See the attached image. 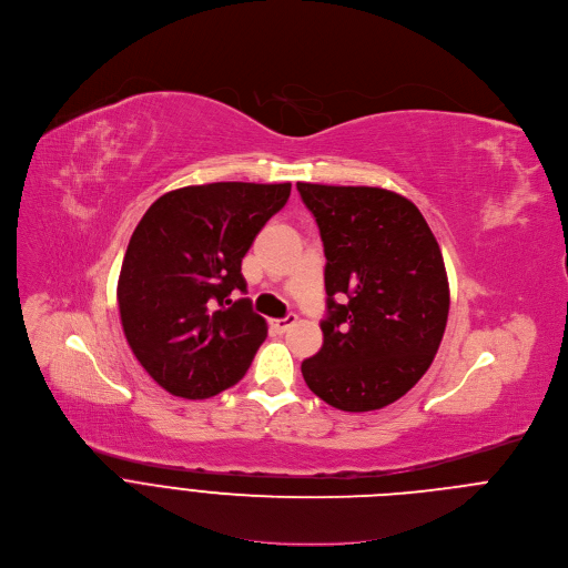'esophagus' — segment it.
I'll return each instance as SVG.
<instances>
[{
	"label": "esophagus",
	"instance_id": "1",
	"mask_svg": "<svg viewBox=\"0 0 568 568\" xmlns=\"http://www.w3.org/2000/svg\"><path fill=\"white\" fill-rule=\"evenodd\" d=\"M294 323H296V316H294V314H290V316H285V318H276V321H272V323H270V327H272V332H276V334H285Z\"/></svg>",
	"mask_w": 568,
	"mask_h": 568
}]
</instances>
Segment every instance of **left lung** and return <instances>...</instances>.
I'll list each match as a JSON object with an SVG mask.
<instances>
[{
    "instance_id": "8db88e82",
    "label": "left lung",
    "mask_w": 568,
    "mask_h": 568,
    "mask_svg": "<svg viewBox=\"0 0 568 568\" xmlns=\"http://www.w3.org/2000/svg\"><path fill=\"white\" fill-rule=\"evenodd\" d=\"M325 247L323 347L307 387L341 412H374L429 369L449 316L440 245L405 196L367 185L296 183Z\"/></svg>"
}]
</instances>
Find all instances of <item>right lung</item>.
<instances>
[{
  "label": "right lung",
  "instance_id": "1",
  "mask_svg": "<svg viewBox=\"0 0 568 568\" xmlns=\"http://www.w3.org/2000/svg\"><path fill=\"white\" fill-rule=\"evenodd\" d=\"M292 183L221 181L159 196L134 227L116 285L125 341L172 396L203 400L236 385L267 336L241 261L287 203Z\"/></svg>",
  "mask_w": 568,
  "mask_h": 568
}]
</instances>
